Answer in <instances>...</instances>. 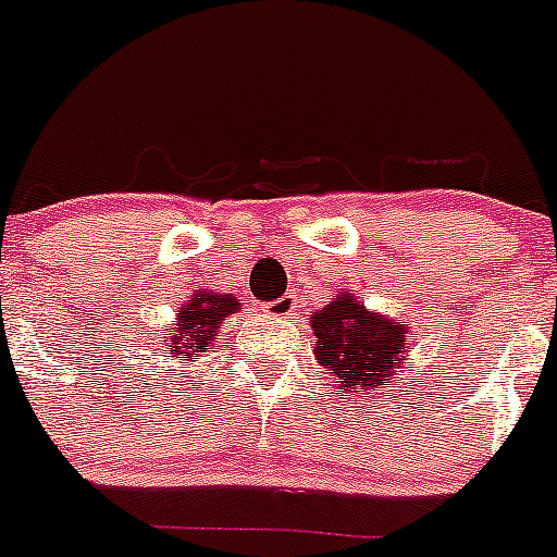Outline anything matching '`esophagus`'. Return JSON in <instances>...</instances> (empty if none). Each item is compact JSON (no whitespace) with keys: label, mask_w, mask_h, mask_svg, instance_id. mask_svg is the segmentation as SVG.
I'll list each match as a JSON object with an SVG mask.
<instances>
[{"label":"esophagus","mask_w":557,"mask_h":557,"mask_svg":"<svg viewBox=\"0 0 557 557\" xmlns=\"http://www.w3.org/2000/svg\"><path fill=\"white\" fill-rule=\"evenodd\" d=\"M295 308H297L295 295H292V292H286V295H281V297H276V300L268 302L265 311L271 313V317L281 319V317H289V313H295Z\"/></svg>","instance_id":"obj_1"}]
</instances>
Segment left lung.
Wrapping results in <instances>:
<instances>
[{"label": "left lung", "mask_w": 557, "mask_h": 557, "mask_svg": "<svg viewBox=\"0 0 557 557\" xmlns=\"http://www.w3.org/2000/svg\"><path fill=\"white\" fill-rule=\"evenodd\" d=\"M405 324L370 313L351 295H341L313 317L319 364L330 367L351 397V388H388L399 372Z\"/></svg>", "instance_id": "1"}]
</instances>
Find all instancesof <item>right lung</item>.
Listing matches in <instances>:
<instances>
[{
    "label": "right lung",
    "instance_id": "add662e5",
    "mask_svg": "<svg viewBox=\"0 0 557 557\" xmlns=\"http://www.w3.org/2000/svg\"><path fill=\"white\" fill-rule=\"evenodd\" d=\"M238 311V302L231 295H216V292H198L190 302L180 311V321L171 330V351L176 359H190L195 351L209 346L214 341V332L225 317Z\"/></svg>",
    "mask_w": 557,
    "mask_h": 557
}]
</instances>
